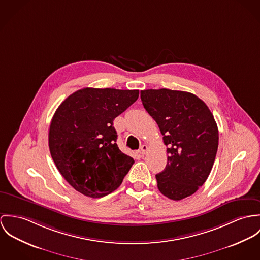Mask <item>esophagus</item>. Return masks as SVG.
<instances>
[{"instance_id": "obj_1", "label": "esophagus", "mask_w": 260, "mask_h": 260, "mask_svg": "<svg viewBox=\"0 0 260 260\" xmlns=\"http://www.w3.org/2000/svg\"><path fill=\"white\" fill-rule=\"evenodd\" d=\"M147 145L146 144H143L142 146H141V150H140V153L141 154H145L146 153V151H147Z\"/></svg>"}]
</instances>
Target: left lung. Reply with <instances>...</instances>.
I'll return each instance as SVG.
<instances>
[{
  "label": "left lung",
  "instance_id": "1",
  "mask_svg": "<svg viewBox=\"0 0 260 260\" xmlns=\"http://www.w3.org/2000/svg\"><path fill=\"white\" fill-rule=\"evenodd\" d=\"M141 99L168 146V165L155 175L157 187L173 201L185 199L211 172L218 147L215 119L204 102L187 91L144 89Z\"/></svg>",
  "mask_w": 260,
  "mask_h": 260
}]
</instances>
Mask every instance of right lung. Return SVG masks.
I'll use <instances>...</instances> for the list:
<instances>
[{
  "label": "right lung",
  "mask_w": 260,
  "mask_h": 260,
  "mask_svg": "<svg viewBox=\"0 0 260 260\" xmlns=\"http://www.w3.org/2000/svg\"><path fill=\"white\" fill-rule=\"evenodd\" d=\"M139 89L85 87L69 95L52 118L49 147L63 178L99 199L121 184L135 160L116 144L114 119L139 98Z\"/></svg>",
  "instance_id": "add662e5"
}]
</instances>
